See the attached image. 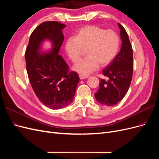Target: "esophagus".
Instances as JSON below:
<instances>
[{
    "instance_id": "1",
    "label": "esophagus",
    "mask_w": 159,
    "mask_h": 159,
    "mask_svg": "<svg viewBox=\"0 0 159 159\" xmlns=\"http://www.w3.org/2000/svg\"><path fill=\"white\" fill-rule=\"evenodd\" d=\"M88 77H89V76H87V75H82V74L79 75V78H80V80H83V79L88 78Z\"/></svg>"
}]
</instances>
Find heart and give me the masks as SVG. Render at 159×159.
I'll list each match as a JSON object with an SVG mask.
<instances>
[{"instance_id":"b5f03b06","label":"heart","mask_w":159,"mask_h":159,"mask_svg":"<svg viewBox=\"0 0 159 159\" xmlns=\"http://www.w3.org/2000/svg\"><path fill=\"white\" fill-rule=\"evenodd\" d=\"M120 38L114 31L89 25L80 28L75 37L66 41L65 49L69 58L77 61L83 49H86L85 58L76 63L73 69L82 75H87L101 66L111 63L120 48Z\"/></svg>"}]
</instances>
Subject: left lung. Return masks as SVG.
I'll list each match as a JSON object with an SVG mask.
<instances>
[{
	"mask_svg": "<svg viewBox=\"0 0 159 159\" xmlns=\"http://www.w3.org/2000/svg\"><path fill=\"white\" fill-rule=\"evenodd\" d=\"M122 44L120 52L102 70L107 80L101 79L99 89L94 96L100 104L112 106L124 98L132 79L134 70L133 49L125 28L118 23Z\"/></svg>",
	"mask_w": 159,
	"mask_h": 159,
	"instance_id": "obj_1",
	"label": "left lung"
}]
</instances>
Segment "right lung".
Segmentation results:
<instances>
[{
    "instance_id": "obj_1",
    "label": "right lung",
    "mask_w": 159,
    "mask_h": 159,
    "mask_svg": "<svg viewBox=\"0 0 159 159\" xmlns=\"http://www.w3.org/2000/svg\"><path fill=\"white\" fill-rule=\"evenodd\" d=\"M65 27L56 21L42 23L30 35L25 52L27 73L34 93L42 104L53 110L72 102L80 80L77 73L69 71L68 65L58 54ZM45 39L50 40L53 45L48 53L39 52Z\"/></svg>"
}]
</instances>
